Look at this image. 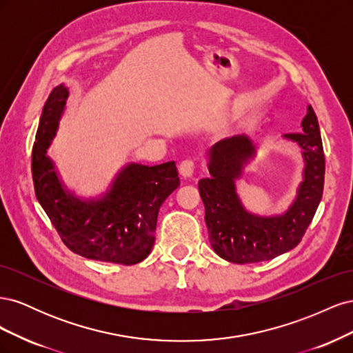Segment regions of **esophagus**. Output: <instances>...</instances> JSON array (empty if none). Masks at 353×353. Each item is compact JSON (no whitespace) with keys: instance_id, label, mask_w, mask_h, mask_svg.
<instances>
[{"instance_id":"esophagus-1","label":"esophagus","mask_w":353,"mask_h":353,"mask_svg":"<svg viewBox=\"0 0 353 353\" xmlns=\"http://www.w3.org/2000/svg\"><path fill=\"white\" fill-rule=\"evenodd\" d=\"M194 162L193 160H190V159H185V160H183V162L179 163V174L183 175V178H191L193 176V174H194Z\"/></svg>"}]
</instances>
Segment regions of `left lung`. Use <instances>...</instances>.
Segmentation results:
<instances>
[{"mask_svg":"<svg viewBox=\"0 0 353 353\" xmlns=\"http://www.w3.org/2000/svg\"><path fill=\"white\" fill-rule=\"evenodd\" d=\"M301 126V134L283 138L301 148L302 181L290 206L270 216L249 212L237 193V179L258 153L250 138L244 134L222 138L209 148L210 176L199 181V190L210 245L222 259L241 265L271 261L301 243L321 201L325 172L321 134L311 104Z\"/></svg>","mask_w":353,"mask_h":353,"instance_id":"1","label":"left lung"}]
</instances>
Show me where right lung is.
Instances as JSON below:
<instances>
[{
    "mask_svg": "<svg viewBox=\"0 0 353 353\" xmlns=\"http://www.w3.org/2000/svg\"><path fill=\"white\" fill-rule=\"evenodd\" d=\"M69 88L60 83L42 109L32 152L35 194L63 243L87 259L135 265L150 254L159 209L179 185L175 162H130L95 197L77 196L47 150L57 135Z\"/></svg>",
    "mask_w": 353,
    "mask_h": 353,
    "instance_id": "add662e5",
    "label": "right lung"
}]
</instances>
